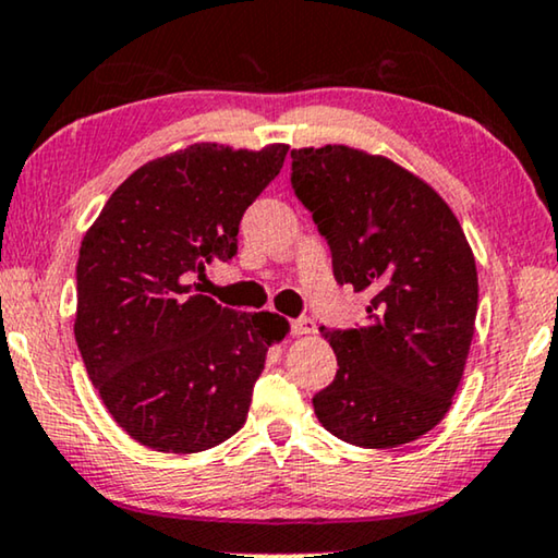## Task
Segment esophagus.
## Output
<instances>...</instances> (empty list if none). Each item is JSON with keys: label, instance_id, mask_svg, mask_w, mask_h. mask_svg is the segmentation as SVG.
Here are the masks:
<instances>
[{"label": "esophagus", "instance_id": "esophagus-1", "mask_svg": "<svg viewBox=\"0 0 558 558\" xmlns=\"http://www.w3.org/2000/svg\"><path fill=\"white\" fill-rule=\"evenodd\" d=\"M290 330H293V336H313V332H315V320L298 318V320L290 323Z\"/></svg>", "mask_w": 558, "mask_h": 558}]
</instances>
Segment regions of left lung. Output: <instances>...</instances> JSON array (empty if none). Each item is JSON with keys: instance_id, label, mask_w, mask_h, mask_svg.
<instances>
[{"instance_id": "8db88e82", "label": "left lung", "mask_w": 558, "mask_h": 558, "mask_svg": "<svg viewBox=\"0 0 558 558\" xmlns=\"http://www.w3.org/2000/svg\"><path fill=\"white\" fill-rule=\"evenodd\" d=\"M293 190L332 253V272L368 293V326L326 330L336 380L313 396L323 428L396 448L444 421L476 330V260L426 180L359 147H301Z\"/></svg>"}]
</instances>
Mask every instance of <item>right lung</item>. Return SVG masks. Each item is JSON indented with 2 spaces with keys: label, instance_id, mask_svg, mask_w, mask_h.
I'll list each match as a JSON object with an SVG mask.
<instances>
[{
  "label": "right lung",
  "instance_id": "1",
  "mask_svg": "<svg viewBox=\"0 0 558 558\" xmlns=\"http://www.w3.org/2000/svg\"><path fill=\"white\" fill-rule=\"evenodd\" d=\"M288 145L195 143L155 157L107 199L82 238L74 338L118 426L162 453H197L243 428L278 313H238L190 278L238 253L247 205Z\"/></svg>",
  "mask_w": 558,
  "mask_h": 558
}]
</instances>
